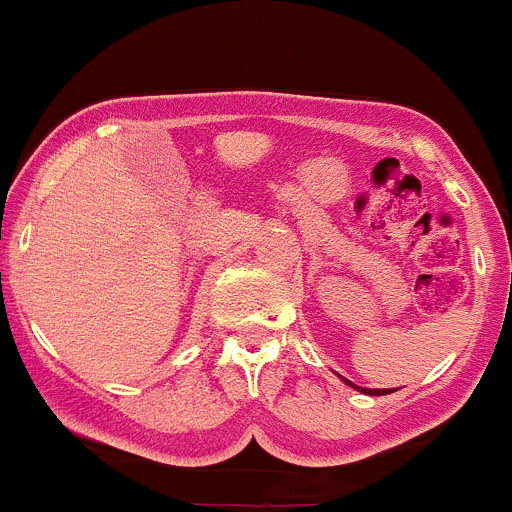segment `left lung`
Listing matches in <instances>:
<instances>
[{
    "mask_svg": "<svg viewBox=\"0 0 512 512\" xmlns=\"http://www.w3.org/2000/svg\"><path fill=\"white\" fill-rule=\"evenodd\" d=\"M342 377V375H340ZM342 382H345V385H350V388H355V390H360V393H365V395H388L390 390H372V388H357V385H352L350 380H345V377H342Z\"/></svg>",
    "mask_w": 512,
    "mask_h": 512,
    "instance_id": "left-lung-1",
    "label": "left lung"
}]
</instances>
